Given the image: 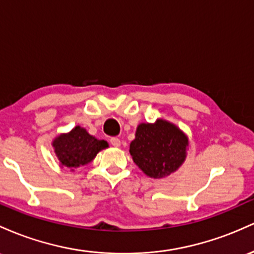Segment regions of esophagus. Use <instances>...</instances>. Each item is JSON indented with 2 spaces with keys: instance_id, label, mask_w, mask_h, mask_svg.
Here are the masks:
<instances>
[{
  "instance_id": "1",
  "label": "esophagus",
  "mask_w": 254,
  "mask_h": 254,
  "mask_svg": "<svg viewBox=\"0 0 254 254\" xmlns=\"http://www.w3.org/2000/svg\"><path fill=\"white\" fill-rule=\"evenodd\" d=\"M110 144H112L113 146L119 147L120 145H121V140H120L119 138H112V139H110Z\"/></svg>"
}]
</instances>
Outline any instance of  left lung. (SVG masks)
Returning <instances> with one entry per match:
<instances>
[{"label":"left lung","mask_w":254,"mask_h":254,"mask_svg":"<svg viewBox=\"0 0 254 254\" xmlns=\"http://www.w3.org/2000/svg\"><path fill=\"white\" fill-rule=\"evenodd\" d=\"M187 146L189 140L178 127L158 120L155 125H139L129 152L147 176L159 179L180 167L186 158Z\"/></svg>","instance_id":"1"}]
</instances>
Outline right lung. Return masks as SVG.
Listing matches in <instances>:
<instances>
[{
	"mask_svg": "<svg viewBox=\"0 0 254 254\" xmlns=\"http://www.w3.org/2000/svg\"><path fill=\"white\" fill-rule=\"evenodd\" d=\"M62 165L68 168H78L90 163L101 150L108 147L105 140H98L90 135L84 128L76 126L68 134L58 136L53 142ZM73 170V169H72Z\"/></svg>",
	"mask_w": 254,
	"mask_h": 254,
	"instance_id": "obj_1",
	"label": "right lung"
}]
</instances>
